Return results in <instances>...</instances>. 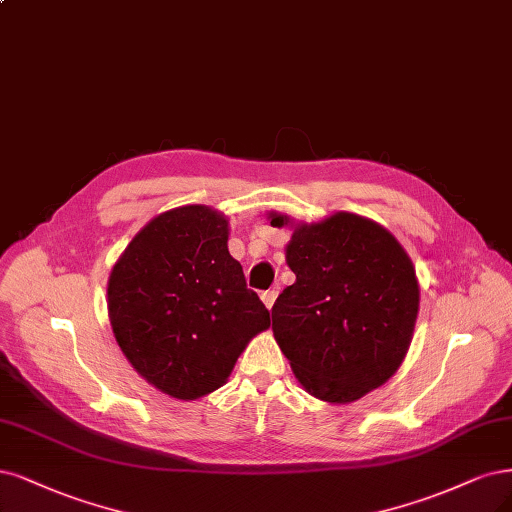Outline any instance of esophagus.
I'll return each mask as SVG.
<instances>
[{"instance_id": "esophagus-1", "label": "esophagus", "mask_w": 512, "mask_h": 512, "mask_svg": "<svg viewBox=\"0 0 512 512\" xmlns=\"http://www.w3.org/2000/svg\"><path fill=\"white\" fill-rule=\"evenodd\" d=\"M277 294H279V290H264L262 294H260V298H262V303L267 305V309H273V305H275V298H277Z\"/></svg>"}]
</instances>
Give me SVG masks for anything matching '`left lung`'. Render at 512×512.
I'll list each match as a JSON object with an SVG mask.
<instances>
[{"label": "left lung", "mask_w": 512, "mask_h": 512, "mask_svg": "<svg viewBox=\"0 0 512 512\" xmlns=\"http://www.w3.org/2000/svg\"><path fill=\"white\" fill-rule=\"evenodd\" d=\"M286 260L296 281L273 305V334L296 379L326 402H354L383 385L407 354L419 309L402 245L383 226L339 211L296 226Z\"/></svg>", "instance_id": "left-lung-1"}]
</instances>
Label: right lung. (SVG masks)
I'll use <instances>...</instances> for the list:
<instances>
[{
  "label": "right lung",
  "mask_w": 512,
  "mask_h": 512,
  "mask_svg": "<svg viewBox=\"0 0 512 512\" xmlns=\"http://www.w3.org/2000/svg\"><path fill=\"white\" fill-rule=\"evenodd\" d=\"M226 241L224 216L186 205L150 220L112 269L114 337L137 373L171 398L218 390L248 341L271 326Z\"/></svg>",
  "instance_id": "add662e5"
}]
</instances>
